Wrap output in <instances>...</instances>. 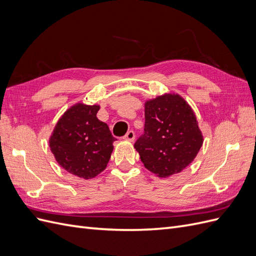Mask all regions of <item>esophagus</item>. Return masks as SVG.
<instances>
[{
  "label": "esophagus",
  "mask_w": 256,
  "mask_h": 256,
  "mask_svg": "<svg viewBox=\"0 0 256 256\" xmlns=\"http://www.w3.org/2000/svg\"><path fill=\"white\" fill-rule=\"evenodd\" d=\"M134 138H136V134H134V132L132 130L128 131V132L126 134V136H124V138H125V140H127V141H130V142L134 141Z\"/></svg>",
  "instance_id": "esophagus-1"
}]
</instances>
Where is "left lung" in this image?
<instances>
[{"label": "left lung", "mask_w": 256, "mask_h": 256, "mask_svg": "<svg viewBox=\"0 0 256 256\" xmlns=\"http://www.w3.org/2000/svg\"><path fill=\"white\" fill-rule=\"evenodd\" d=\"M203 144L196 114L177 94L145 102L144 134L134 143L144 166L159 177L182 172Z\"/></svg>", "instance_id": "8db88e82"}]
</instances>
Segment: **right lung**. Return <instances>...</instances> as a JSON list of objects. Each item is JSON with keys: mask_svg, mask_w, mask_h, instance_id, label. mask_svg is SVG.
<instances>
[{"mask_svg": "<svg viewBox=\"0 0 256 256\" xmlns=\"http://www.w3.org/2000/svg\"><path fill=\"white\" fill-rule=\"evenodd\" d=\"M100 106L76 104L62 115L49 138L58 164L84 180L106 168L116 138L106 122L97 118Z\"/></svg>", "mask_w": 256, "mask_h": 256, "instance_id": "add662e5", "label": "right lung"}]
</instances>
